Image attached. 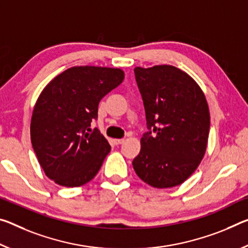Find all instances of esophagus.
<instances>
[{"mask_svg": "<svg viewBox=\"0 0 248 248\" xmlns=\"http://www.w3.org/2000/svg\"><path fill=\"white\" fill-rule=\"evenodd\" d=\"M124 139H113V143L116 145H119V144H123L124 143Z\"/></svg>", "mask_w": 248, "mask_h": 248, "instance_id": "esophagus-1", "label": "esophagus"}]
</instances>
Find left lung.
<instances>
[{
    "label": "left lung",
    "instance_id": "left-lung-1",
    "mask_svg": "<svg viewBox=\"0 0 248 248\" xmlns=\"http://www.w3.org/2000/svg\"><path fill=\"white\" fill-rule=\"evenodd\" d=\"M148 131L132 161L149 186L173 187L199 167L206 150L210 111L205 96L183 70L170 65L135 68Z\"/></svg>",
    "mask_w": 248,
    "mask_h": 248
}]
</instances>
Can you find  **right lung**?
<instances>
[{
	"label": "right lung",
	"instance_id": "add662e5",
	"mask_svg": "<svg viewBox=\"0 0 248 248\" xmlns=\"http://www.w3.org/2000/svg\"><path fill=\"white\" fill-rule=\"evenodd\" d=\"M119 68L77 66L58 75L43 90L31 121V141L45 174L67 187L95 178L108 141L90 124L101 98L123 82Z\"/></svg>",
	"mask_w": 248,
	"mask_h": 248
}]
</instances>
